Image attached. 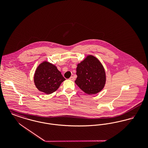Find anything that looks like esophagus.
Masks as SVG:
<instances>
[{"mask_svg":"<svg viewBox=\"0 0 148 148\" xmlns=\"http://www.w3.org/2000/svg\"><path fill=\"white\" fill-rule=\"evenodd\" d=\"M69 79L71 80H72V81H74V80H75V78L74 77H71L70 78H69Z\"/></svg>","mask_w":148,"mask_h":148,"instance_id":"obj_1","label":"esophagus"}]
</instances>
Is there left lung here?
Wrapping results in <instances>:
<instances>
[{
	"label": "left lung",
	"instance_id": "obj_1",
	"mask_svg": "<svg viewBox=\"0 0 148 148\" xmlns=\"http://www.w3.org/2000/svg\"><path fill=\"white\" fill-rule=\"evenodd\" d=\"M75 84L85 93L92 95L100 92L106 84L104 68L98 59L88 56L78 64Z\"/></svg>",
	"mask_w": 148,
	"mask_h": 148
}]
</instances>
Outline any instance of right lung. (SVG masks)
<instances>
[{"instance_id":"right-lung-1","label":"right lung","mask_w":148,"mask_h":148,"mask_svg":"<svg viewBox=\"0 0 148 148\" xmlns=\"http://www.w3.org/2000/svg\"><path fill=\"white\" fill-rule=\"evenodd\" d=\"M65 80L56 66L47 62H43L38 66L34 77L37 89L47 94L56 91Z\"/></svg>"}]
</instances>
